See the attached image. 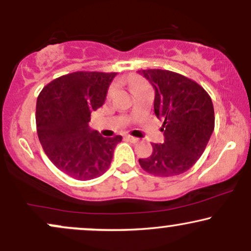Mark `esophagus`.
<instances>
[{
    "instance_id": "esophagus-1",
    "label": "esophagus",
    "mask_w": 251,
    "mask_h": 251,
    "mask_svg": "<svg viewBox=\"0 0 251 251\" xmlns=\"http://www.w3.org/2000/svg\"><path fill=\"white\" fill-rule=\"evenodd\" d=\"M126 139H127L128 142H131V143H138V142H139V138L132 137V135H126Z\"/></svg>"
}]
</instances>
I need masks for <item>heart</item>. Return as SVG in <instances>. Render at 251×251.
<instances>
[{"instance_id":"heart-1","label":"heart","mask_w":251,"mask_h":251,"mask_svg":"<svg viewBox=\"0 0 251 251\" xmlns=\"http://www.w3.org/2000/svg\"><path fill=\"white\" fill-rule=\"evenodd\" d=\"M143 83H145V82L142 81V80H137V81L134 82V86H135V87H137V86H139V85H143ZM114 91H116V87H112L111 89H109V93H108V96L111 97L112 94L114 93Z\"/></svg>"}]
</instances>
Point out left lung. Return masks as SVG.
Segmentation results:
<instances>
[{"instance_id":"obj_1","label":"left lung","mask_w":251,"mask_h":251,"mask_svg":"<svg viewBox=\"0 0 251 251\" xmlns=\"http://www.w3.org/2000/svg\"><path fill=\"white\" fill-rule=\"evenodd\" d=\"M154 88V113L163 120V144L139 159L143 170L160 177L184 174L200 159L215 128L211 98L189 77L165 70L139 71Z\"/></svg>"}]
</instances>
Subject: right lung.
Here are the masks:
<instances>
[{"instance_id": "1", "label": "right lung", "mask_w": 251, "mask_h": 251, "mask_svg": "<svg viewBox=\"0 0 251 251\" xmlns=\"http://www.w3.org/2000/svg\"><path fill=\"white\" fill-rule=\"evenodd\" d=\"M117 73L74 72L45 86L36 101V129L43 151L63 174L89 180L107 171L122 135L103 138L89 128Z\"/></svg>"}]
</instances>
